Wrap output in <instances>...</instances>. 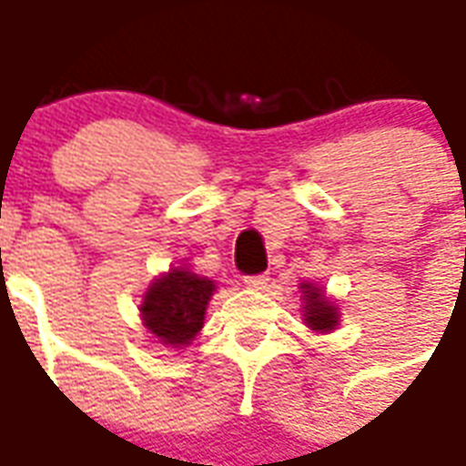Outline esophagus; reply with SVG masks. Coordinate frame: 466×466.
<instances>
[{
	"mask_svg": "<svg viewBox=\"0 0 466 466\" xmlns=\"http://www.w3.org/2000/svg\"><path fill=\"white\" fill-rule=\"evenodd\" d=\"M266 283H268V276H266V273H258V276H244V286H247V289L261 290L266 289Z\"/></svg>",
	"mask_w": 466,
	"mask_h": 466,
	"instance_id": "esophagus-1",
	"label": "esophagus"
}]
</instances>
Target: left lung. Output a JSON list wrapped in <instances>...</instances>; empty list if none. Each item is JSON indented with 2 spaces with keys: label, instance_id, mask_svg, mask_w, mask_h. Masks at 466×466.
Returning a JSON list of instances; mask_svg holds the SVG:
<instances>
[{
  "label": "left lung",
  "instance_id": "obj_1",
  "mask_svg": "<svg viewBox=\"0 0 466 466\" xmlns=\"http://www.w3.org/2000/svg\"><path fill=\"white\" fill-rule=\"evenodd\" d=\"M303 293V319L305 325L315 332H332L339 325V315H337V305L325 298V293L315 289L312 283H303L300 286Z\"/></svg>",
  "mask_w": 466,
  "mask_h": 466
}]
</instances>
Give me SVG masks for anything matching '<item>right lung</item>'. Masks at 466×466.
<instances>
[{
	"label": "right lung",
	"instance_id": "1",
	"mask_svg": "<svg viewBox=\"0 0 466 466\" xmlns=\"http://www.w3.org/2000/svg\"><path fill=\"white\" fill-rule=\"evenodd\" d=\"M215 280L186 268H170L144 293L141 319L156 339L168 347H187L205 322Z\"/></svg>",
	"mask_w": 466,
	"mask_h": 466
}]
</instances>
